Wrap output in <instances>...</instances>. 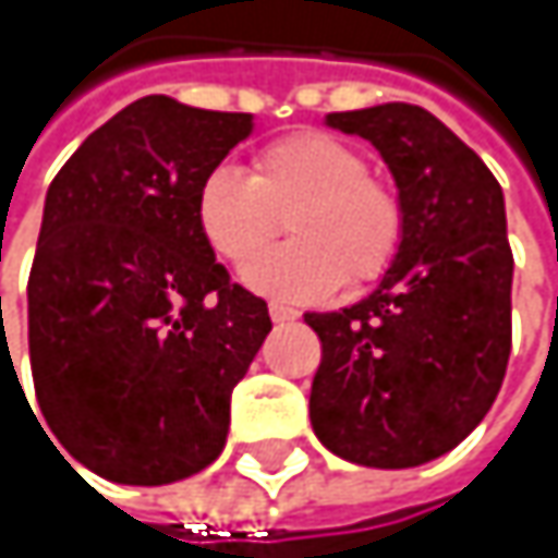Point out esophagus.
Masks as SVG:
<instances>
[{
	"label": "esophagus",
	"instance_id": "obj_1",
	"mask_svg": "<svg viewBox=\"0 0 558 558\" xmlns=\"http://www.w3.org/2000/svg\"><path fill=\"white\" fill-rule=\"evenodd\" d=\"M268 313H271V319H275V323H293V319L300 316L296 310H290V306H283V303H271V306H268Z\"/></svg>",
	"mask_w": 558,
	"mask_h": 558
}]
</instances>
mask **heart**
I'll return each mask as SVG.
<instances>
[{
  "label": "heart",
  "mask_w": 558,
  "mask_h": 558,
  "mask_svg": "<svg viewBox=\"0 0 558 558\" xmlns=\"http://www.w3.org/2000/svg\"><path fill=\"white\" fill-rule=\"evenodd\" d=\"M288 219L293 243L254 257ZM196 226L226 265H245V283L278 300H319L362 290L393 265L403 206L368 161L323 132L287 135L258 151L252 177L213 168L196 190Z\"/></svg>",
  "instance_id": "heart-1"
}]
</instances>
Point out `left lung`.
<instances>
[{
    "label": "left lung",
    "mask_w": 558,
    "mask_h": 558,
    "mask_svg": "<svg viewBox=\"0 0 558 558\" xmlns=\"http://www.w3.org/2000/svg\"><path fill=\"white\" fill-rule=\"evenodd\" d=\"M326 125L385 158L403 242L365 300L303 316L323 342L313 433L345 462L413 469L456 449L501 390L513 280L501 183L423 106L329 112Z\"/></svg>",
    "instance_id": "8db88e82"
}]
</instances>
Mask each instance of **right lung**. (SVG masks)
Listing matches in <instances>:
<instances>
[{"mask_svg":"<svg viewBox=\"0 0 558 558\" xmlns=\"http://www.w3.org/2000/svg\"><path fill=\"white\" fill-rule=\"evenodd\" d=\"M252 129L248 112L145 96L48 186L28 278L32 378L60 446L99 478L170 485L226 446L232 388L271 316L206 245L196 190Z\"/></svg>","mask_w":558,"mask_h":558,"instance_id":"add662e5","label":"right lung"}]
</instances>
